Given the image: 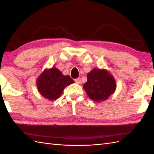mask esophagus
Listing matches in <instances>:
<instances>
[{"label": "esophagus", "mask_w": 154, "mask_h": 154, "mask_svg": "<svg viewBox=\"0 0 154 154\" xmlns=\"http://www.w3.org/2000/svg\"><path fill=\"white\" fill-rule=\"evenodd\" d=\"M75 82L77 83V84H79L81 83V79L80 78H77V79H75Z\"/></svg>", "instance_id": "34e87169"}]
</instances>
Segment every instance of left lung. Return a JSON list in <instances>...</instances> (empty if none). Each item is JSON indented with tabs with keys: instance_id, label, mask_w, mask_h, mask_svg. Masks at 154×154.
I'll return each instance as SVG.
<instances>
[{
	"instance_id": "1",
	"label": "left lung",
	"mask_w": 154,
	"mask_h": 154,
	"mask_svg": "<svg viewBox=\"0 0 154 154\" xmlns=\"http://www.w3.org/2000/svg\"><path fill=\"white\" fill-rule=\"evenodd\" d=\"M114 77L105 69H95L87 73V81L84 84L88 97L94 102L106 100L116 90Z\"/></svg>"
}]
</instances>
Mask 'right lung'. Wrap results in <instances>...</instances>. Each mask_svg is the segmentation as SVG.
I'll use <instances>...</instances> for the list:
<instances>
[{"label":"right lung","instance_id":"add662e5","mask_svg":"<svg viewBox=\"0 0 154 154\" xmlns=\"http://www.w3.org/2000/svg\"><path fill=\"white\" fill-rule=\"evenodd\" d=\"M73 83L74 81L69 75H63L55 67L45 69L36 80L38 92L50 100L58 99L65 88Z\"/></svg>","mask_w":154,"mask_h":154}]
</instances>
